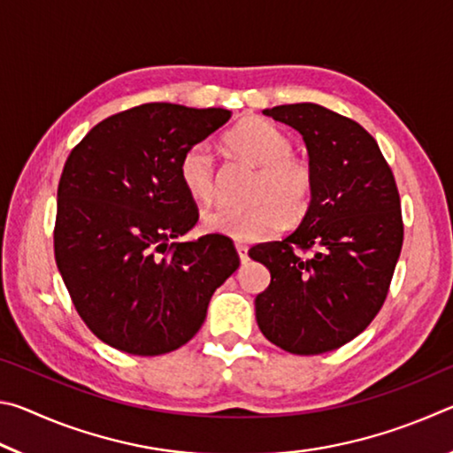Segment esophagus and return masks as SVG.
Listing matches in <instances>:
<instances>
[{"mask_svg": "<svg viewBox=\"0 0 453 453\" xmlns=\"http://www.w3.org/2000/svg\"><path fill=\"white\" fill-rule=\"evenodd\" d=\"M235 251H237V256H240V259H242V264H245L248 262V245H243V243H235Z\"/></svg>", "mask_w": 453, "mask_h": 453, "instance_id": "obj_1", "label": "esophagus"}]
</instances>
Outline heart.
<instances>
[{
  "label": "heart",
  "instance_id": "b5f03b06",
  "mask_svg": "<svg viewBox=\"0 0 453 453\" xmlns=\"http://www.w3.org/2000/svg\"><path fill=\"white\" fill-rule=\"evenodd\" d=\"M226 145L237 156L262 167L256 181L254 202L248 208L218 205L202 216L205 232L237 242L272 237L288 221H297L310 210L313 173L303 159L291 156L289 137L259 118L243 119L226 135ZM180 180L196 202L216 196V159L208 143H194L181 153Z\"/></svg>",
  "mask_w": 453,
  "mask_h": 453
}]
</instances>
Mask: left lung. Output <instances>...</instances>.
Listing matches in <instances>:
<instances>
[{
  "mask_svg": "<svg viewBox=\"0 0 453 453\" xmlns=\"http://www.w3.org/2000/svg\"><path fill=\"white\" fill-rule=\"evenodd\" d=\"M264 113L302 134L313 196L294 234L250 250L272 273L256 297V319L278 348L318 356L362 334L386 302L403 243L400 194L378 142L357 121L318 104Z\"/></svg>",
  "mask_w": 453,
  "mask_h": 453,
  "instance_id": "8db88e82",
  "label": "left lung"
}]
</instances>
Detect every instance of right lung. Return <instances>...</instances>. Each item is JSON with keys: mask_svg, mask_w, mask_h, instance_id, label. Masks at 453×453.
I'll return each mask as SVG.
<instances>
[{"mask_svg": "<svg viewBox=\"0 0 453 453\" xmlns=\"http://www.w3.org/2000/svg\"><path fill=\"white\" fill-rule=\"evenodd\" d=\"M229 118L221 107L143 104L99 121L67 157L53 251L80 318L107 346L132 356L181 348L240 267L226 235L178 242L197 224L181 153Z\"/></svg>", "mask_w": 453, "mask_h": 453, "instance_id": "right-lung-1", "label": "right lung"}]
</instances>
